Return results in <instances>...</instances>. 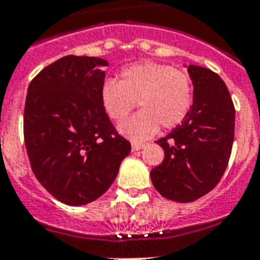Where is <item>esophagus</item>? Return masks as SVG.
Listing matches in <instances>:
<instances>
[{
    "label": "esophagus",
    "instance_id": "34e87169",
    "mask_svg": "<svg viewBox=\"0 0 260 260\" xmlns=\"http://www.w3.org/2000/svg\"><path fill=\"white\" fill-rule=\"evenodd\" d=\"M132 148H133V151H139V150H142V148H144V144L143 143H133Z\"/></svg>",
    "mask_w": 260,
    "mask_h": 260
}]
</instances>
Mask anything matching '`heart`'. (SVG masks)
Segmentation results:
<instances>
[{
	"label": "heart",
	"mask_w": 260,
	"mask_h": 260,
	"mask_svg": "<svg viewBox=\"0 0 260 260\" xmlns=\"http://www.w3.org/2000/svg\"><path fill=\"white\" fill-rule=\"evenodd\" d=\"M100 102L107 116L122 121L134 103L141 112L118 126V132L134 142L155 135L161 125L172 128L181 123L192 104L189 75L152 61L128 65L119 71L118 83L105 80L100 87Z\"/></svg>",
	"instance_id": "b5f03b06"
}]
</instances>
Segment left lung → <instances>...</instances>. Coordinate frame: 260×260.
<instances>
[{
    "instance_id": "obj_1",
    "label": "left lung",
    "mask_w": 260,
    "mask_h": 260,
    "mask_svg": "<svg viewBox=\"0 0 260 260\" xmlns=\"http://www.w3.org/2000/svg\"><path fill=\"white\" fill-rule=\"evenodd\" d=\"M192 83V105L181 125L156 143L164 160L151 171L155 189L167 199L189 203L210 192L221 180L234 139L229 91L210 69L186 66Z\"/></svg>"
}]
</instances>
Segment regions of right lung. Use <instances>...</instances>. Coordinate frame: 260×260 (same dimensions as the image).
<instances>
[{
    "label": "right lung",
    "instance_id": "1",
    "mask_svg": "<svg viewBox=\"0 0 260 260\" xmlns=\"http://www.w3.org/2000/svg\"><path fill=\"white\" fill-rule=\"evenodd\" d=\"M107 59L65 56L27 89L23 130L39 182L62 203L83 206L116 180L132 144L118 135L100 102Z\"/></svg>",
    "mask_w": 260,
    "mask_h": 260
}]
</instances>
